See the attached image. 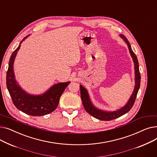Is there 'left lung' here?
<instances>
[{
    "instance_id": "left-lung-1",
    "label": "left lung",
    "mask_w": 157,
    "mask_h": 157,
    "mask_svg": "<svg viewBox=\"0 0 157 157\" xmlns=\"http://www.w3.org/2000/svg\"><path fill=\"white\" fill-rule=\"evenodd\" d=\"M120 37L125 40V42L127 43L128 46L129 52L133 59L135 67V87L132 94L130 98H129L128 101L125 104V105L123 106V108H120V109L114 111H104L101 109H98V108H95L92 103L87 90L83 86L80 85L81 98L84 106V108L85 109L88 113H89L90 115H92L94 118L103 121H109L119 118L121 116H122V115L126 114L131 109L135 102L137 94L140 87V83H141V75H140V72L139 69V62L137 60V56L134 53L132 49L128 40L125 37V36L120 34Z\"/></svg>"
}]
</instances>
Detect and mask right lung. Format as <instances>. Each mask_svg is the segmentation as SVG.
<instances>
[{
	"instance_id": "add662e5",
	"label": "right lung",
	"mask_w": 157,
	"mask_h": 157,
	"mask_svg": "<svg viewBox=\"0 0 157 157\" xmlns=\"http://www.w3.org/2000/svg\"><path fill=\"white\" fill-rule=\"evenodd\" d=\"M28 36L23 38L20 44ZM20 44L13 52L10 59L6 75L7 88L16 108L31 116H43L56 109L60 98L70 81L55 84L42 95H30L24 91L16 82L13 71L14 59L20 48Z\"/></svg>"
}]
</instances>
